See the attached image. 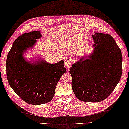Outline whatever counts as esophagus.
<instances>
[{"instance_id": "34e87169", "label": "esophagus", "mask_w": 129, "mask_h": 129, "mask_svg": "<svg viewBox=\"0 0 129 129\" xmlns=\"http://www.w3.org/2000/svg\"><path fill=\"white\" fill-rule=\"evenodd\" d=\"M73 62V60L72 58H71V57H67L65 59L64 61V64L65 67L67 68H69V67H71V64Z\"/></svg>"}]
</instances>
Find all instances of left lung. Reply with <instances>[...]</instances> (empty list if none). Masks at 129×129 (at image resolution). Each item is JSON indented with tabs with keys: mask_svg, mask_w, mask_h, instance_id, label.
I'll list each match as a JSON object with an SVG mask.
<instances>
[{
	"mask_svg": "<svg viewBox=\"0 0 129 129\" xmlns=\"http://www.w3.org/2000/svg\"><path fill=\"white\" fill-rule=\"evenodd\" d=\"M93 50L72 65V88L80 101L99 102L106 99L119 82L122 55L115 41L102 33L93 34Z\"/></svg>",
	"mask_w": 129,
	"mask_h": 129,
	"instance_id": "left-lung-1",
	"label": "left lung"
}]
</instances>
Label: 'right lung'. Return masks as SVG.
<instances>
[{"label": "right lung", "mask_w": 129, "mask_h": 129, "mask_svg": "<svg viewBox=\"0 0 129 129\" xmlns=\"http://www.w3.org/2000/svg\"><path fill=\"white\" fill-rule=\"evenodd\" d=\"M41 37L38 31L18 37L8 53L6 64L10 87L26 103L34 105H42L53 99L57 83L66 72L63 60L50 64L44 59L29 61L24 58V53Z\"/></svg>", "instance_id": "right-lung-1"}]
</instances>
